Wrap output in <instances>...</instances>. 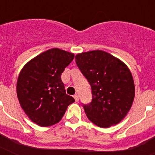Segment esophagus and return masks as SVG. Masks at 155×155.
I'll return each mask as SVG.
<instances>
[{
	"label": "esophagus",
	"mask_w": 155,
	"mask_h": 155,
	"mask_svg": "<svg viewBox=\"0 0 155 155\" xmlns=\"http://www.w3.org/2000/svg\"><path fill=\"white\" fill-rule=\"evenodd\" d=\"M74 99H75V101H76V102L79 101V96H78L77 94L74 95Z\"/></svg>",
	"instance_id": "obj_1"
}]
</instances>
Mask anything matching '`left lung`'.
<instances>
[{
    "mask_svg": "<svg viewBox=\"0 0 155 155\" xmlns=\"http://www.w3.org/2000/svg\"><path fill=\"white\" fill-rule=\"evenodd\" d=\"M75 62L92 87V102L84 104L87 118L101 128L120 122L135 96L134 79L126 64L100 50L78 54Z\"/></svg>",
    "mask_w": 155,
    "mask_h": 155,
    "instance_id": "1",
    "label": "left lung"
}]
</instances>
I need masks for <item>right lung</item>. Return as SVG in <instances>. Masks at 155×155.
Masks as SVG:
<instances>
[{"label":"right lung","mask_w":155,"mask_h":155,"mask_svg":"<svg viewBox=\"0 0 155 155\" xmlns=\"http://www.w3.org/2000/svg\"><path fill=\"white\" fill-rule=\"evenodd\" d=\"M75 54L58 48L39 54L21 70L17 82L20 105L33 122L48 127L60 121L75 101L66 94L61 74Z\"/></svg>","instance_id":"1"}]
</instances>
